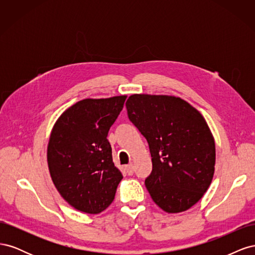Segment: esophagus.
<instances>
[{
	"mask_svg": "<svg viewBox=\"0 0 255 255\" xmlns=\"http://www.w3.org/2000/svg\"><path fill=\"white\" fill-rule=\"evenodd\" d=\"M126 169H127L128 174L132 175V174L134 173V166H133V164H128V165L126 167Z\"/></svg>",
	"mask_w": 255,
	"mask_h": 255,
	"instance_id": "1",
	"label": "esophagus"
}]
</instances>
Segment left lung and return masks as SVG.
Here are the masks:
<instances>
[{
  "mask_svg": "<svg viewBox=\"0 0 255 255\" xmlns=\"http://www.w3.org/2000/svg\"><path fill=\"white\" fill-rule=\"evenodd\" d=\"M126 106L149 143L153 167L144 184L152 200L167 213L187 211L215 171V141L203 116L171 96L132 95Z\"/></svg>",
  "mask_w": 255,
  "mask_h": 255,
  "instance_id": "8db88e82",
  "label": "left lung"
}]
</instances>
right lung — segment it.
<instances>
[{
	"label": "right lung",
	"instance_id": "add662e5",
	"mask_svg": "<svg viewBox=\"0 0 255 255\" xmlns=\"http://www.w3.org/2000/svg\"><path fill=\"white\" fill-rule=\"evenodd\" d=\"M127 96L85 99L61 114L48 144L52 181L75 210L99 214L114 201L122 180L107 140Z\"/></svg>",
	"mask_w": 255,
	"mask_h": 255
}]
</instances>
